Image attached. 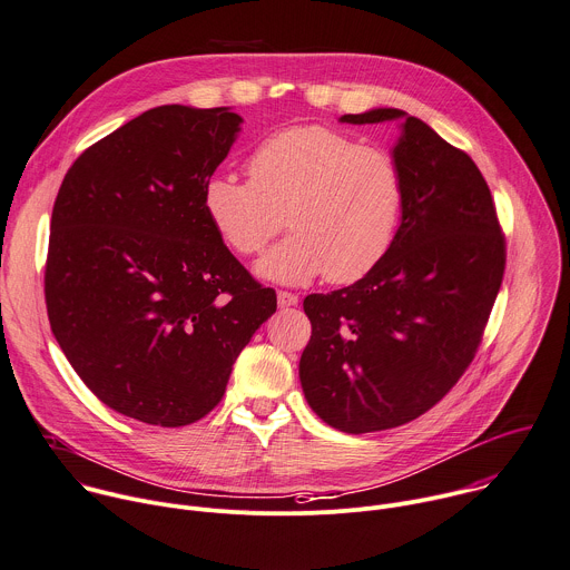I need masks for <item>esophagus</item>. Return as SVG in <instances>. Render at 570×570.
<instances>
[{
    "instance_id": "34e87169",
    "label": "esophagus",
    "mask_w": 570,
    "mask_h": 570,
    "mask_svg": "<svg viewBox=\"0 0 570 570\" xmlns=\"http://www.w3.org/2000/svg\"><path fill=\"white\" fill-rule=\"evenodd\" d=\"M277 302L282 308H288V306H295L299 302V297L295 293H288V291H279L277 293Z\"/></svg>"
}]
</instances>
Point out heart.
I'll return each instance as SVG.
<instances>
[{"mask_svg":"<svg viewBox=\"0 0 570 570\" xmlns=\"http://www.w3.org/2000/svg\"><path fill=\"white\" fill-rule=\"evenodd\" d=\"M250 183L217 174L204 185V215L217 239L242 257L257 255L293 230L257 273L279 284H306L326 273L333 284L366 277L392 250L405 208L396 158L324 125L286 127L248 158Z\"/></svg>","mask_w":570,"mask_h":570,"instance_id":"obj_1","label":"heart"}]
</instances>
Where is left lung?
<instances>
[{"mask_svg":"<svg viewBox=\"0 0 570 570\" xmlns=\"http://www.w3.org/2000/svg\"><path fill=\"white\" fill-rule=\"evenodd\" d=\"M401 120L392 156L405 208L387 257L355 284L308 295L299 383L311 410L346 434L405 425L472 362L505 268L490 187L474 160L401 109L340 122Z\"/></svg>","mask_w":570,"mask_h":570,"instance_id":"1","label":"left lung"}]
</instances>
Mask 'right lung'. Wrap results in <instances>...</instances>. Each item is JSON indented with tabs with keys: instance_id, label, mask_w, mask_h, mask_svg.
Here are the masks:
<instances>
[{
	"instance_id": "right-lung-1",
	"label": "right lung",
	"mask_w": 570,
	"mask_h": 570,
	"mask_svg": "<svg viewBox=\"0 0 570 570\" xmlns=\"http://www.w3.org/2000/svg\"><path fill=\"white\" fill-rule=\"evenodd\" d=\"M242 122L230 107H154L85 149L53 206L51 331L107 407L147 425L213 412L277 308L204 215Z\"/></svg>"
}]
</instances>
